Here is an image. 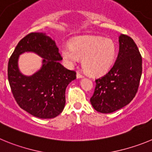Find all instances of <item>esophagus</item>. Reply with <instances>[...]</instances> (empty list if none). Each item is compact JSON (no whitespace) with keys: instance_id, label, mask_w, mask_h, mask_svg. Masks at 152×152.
Here are the masks:
<instances>
[{"instance_id":"obj_1","label":"esophagus","mask_w":152,"mask_h":152,"mask_svg":"<svg viewBox=\"0 0 152 152\" xmlns=\"http://www.w3.org/2000/svg\"><path fill=\"white\" fill-rule=\"evenodd\" d=\"M76 76H77V79L82 78V77H84V76H83L82 75H80V73H77V75H76Z\"/></svg>"}]
</instances>
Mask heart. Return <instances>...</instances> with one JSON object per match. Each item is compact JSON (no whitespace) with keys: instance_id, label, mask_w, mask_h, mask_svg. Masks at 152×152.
<instances>
[{"instance_id":"heart-1","label":"heart","mask_w":152,"mask_h":152,"mask_svg":"<svg viewBox=\"0 0 152 152\" xmlns=\"http://www.w3.org/2000/svg\"><path fill=\"white\" fill-rule=\"evenodd\" d=\"M116 54V44L112 39L95 36L75 38L70 47L61 50L62 57L68 64H74L82 58L84 69L94 76L107 72L112 66Z\"/></svg>"}]
</instances>
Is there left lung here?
I'll return each mask as SVG.
<instances>
[{"instance_id": "1", "label": "left lung", "mask_w": 152, "mask_h": 152, "mask_svg": "<svg viewBox=\"0 0 152 152\" xmlns=\"http://www.w3.org/2000/svg\"><path fill=\"white\" fill-rule=\"evenodd\" d=\"M119 53L113 68L95 80L91 103L97 112L110 113L123 108L135 97L142 72V56L136 44L126 35L119 36Z\"/></svg>"}]
</instances>
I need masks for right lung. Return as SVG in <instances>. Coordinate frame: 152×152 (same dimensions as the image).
Here are the masks:
<instances>
[{"label": "right lung", "instance_id": "right-lung-1", "mask_svg": "<svg viewBox=\"0 0 152 152\" xmlns=\"http://www.w3.org/2000/svg\"><path fill=\"white\" fill-rule=\"evenodd\" d=\"M25 52L41 57V68L26 75L18 68V58ZM55 40L46 33H32L19 42L8 62V80L18 105L40 119L58 116L65 105L67 86L76 79V73L64 68Z\"/></svg>", "mask_w": 152, "mask_h": 152}]
</instances>
